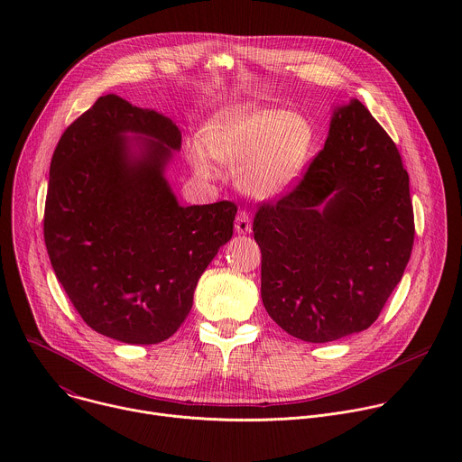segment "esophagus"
Returning a JSON list of instances; mask_svg holds the SVG:
<instances>
[{"label":"esophagus","instance_id":"obj_1","mask_svg":"<svg viewBox=\"0 0 462 462\" xmlns=\"http://www.w3.org/2000/svg\"><path fill=\"white\" fill-rule=\"evenodd\" d=\"M236 232L241 236H246L252 232V219H250L248 212H239L236 216Z\"/></svg>","mask_w":462,"mask_h":462}]
</instances>
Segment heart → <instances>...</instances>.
Instances as JSON below:
<instances>
[{
	"label": "heart",
	"instance_id": "b5f03b06",
	"mask_svg": "<svg viewBox=\"0 0 462 462\" xmlns=\"http://www.w3.org/2000/svg\"><path fill=\"white\" fill-rule=\"evenodd\" d=\"M312 124L289 109L243 104L214 115L191 141L188 159L205 179L219 175V164L243 168L241 186L255 199L285 195L301 179L314 150Z\"/></svg>",
	"mask_w": 462,
	"mask_h": 462
}]
</instances>
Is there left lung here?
Wrapping results in <instances>:
<instances>
[{"mask_svg": "<svg viewBox=\"0 0 462 462\" xmlns=\"http://www.w3.org/2000/svg\"><path fill=\"white\" fill-rule=\"evenodd\" d=\"M413 237L401 153L351 98L333 109L325 146L301 182L254 217L263 305L303 342L360 333L402 280Z\"/></svg>", "mask_w": 462, "mask_h": 462, "instance_id": "8db88e82", "label": "left lung"}]
</instances>
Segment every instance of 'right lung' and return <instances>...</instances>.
I'll list each match as a JSON object with an SVG mask.
<instances>
[{
	"instance_id": "add662e5",
	"label": "right lung",
	"mask_w": 462,
	"mask_h": 462,
	"mask_svg": "<svg viewBox=\"0 0 462 462\" xmlns=\"http://www.w3.org/2000/svg\"><path fill=\"white\" fill-rule=\"evenodd\" d=\"M171 118L100 97L54 150L43 217L52 271L93 331L135 346L168 340L201 274L234 232L230 201L180 207L166 179Z\"/></svg>"
}]
</instances>
